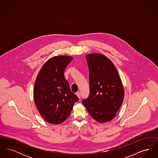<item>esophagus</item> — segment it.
<instances>
[{"label":"esophagus","instance_id":"34e87169","mask_svg":"<svg viewBox=\"0 0 158 158\" xmlns=\"http://www.w3.org/2000/svg\"><path fill=\"white\" fill-rule=\"evenodd\" d=\"M76 95L77 96V97H78L79 99H80V98H81V92H76Z\"/></svg>","mask_w":158,"mask_h":158}]
</instances>
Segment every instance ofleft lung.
Segmentation results:
<instances>
[{
  "label": "left lung",
  "instance_id": "left-lung-1",
  "mask_svg": "<svg viewBox=\"0 0 158 158\" xmlns=\"http://www.w3.org/2000/svg\"><path fill=\"white\" fill-rule=\"evenodd\" d=\"M89 70L90 94L83 105L90 116L100 123L112 120L124 98V89L118 71L105 55H86Z\"/></svg>",
  "mask_w": 158,
  "mask_h": 158
}]
</instances>
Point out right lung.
Segmentation results:
<instances>
[{
	"label": "right lung",
	"mask_w": 158,
	"mask_h": 158,
	"mask_svg": "<svg viewBox=\"0 0 158 158\" xmlns=\"http://www.w3.org/2000/svg\"><path fill=\"white\" fill-rule=\"evenodd\" d=\"M73 57L54 56L40 69L34 88V98L38 112L46 121L59 124L66 120L78 98L70 89L64 72Z\"/></svg>",
	"instance_id": "obj_1"
}]
</instances>
